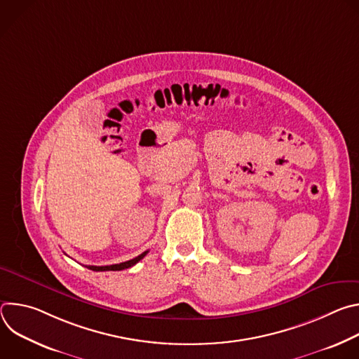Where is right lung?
Wrapping results in <instances>:
<instances>
[{"label":"right lung","mask_w":359,"mask_h":359,"mask_svg":"<svg viewBox=\"0 0 359 359\" xmlns=\"http://www.w3.org/2000/svg\"><path fill=\"white\" fill-rule=\"evenodd\" d=\"M147 254V251L139 254L137 257L129 260V262H125V263H119V264H112V266H86L89 270L92 271H121V270H125V269H129L132 266H135L137 262H140L144 255Z\"/></svg>","instance_id":"1"}]
</instances>
